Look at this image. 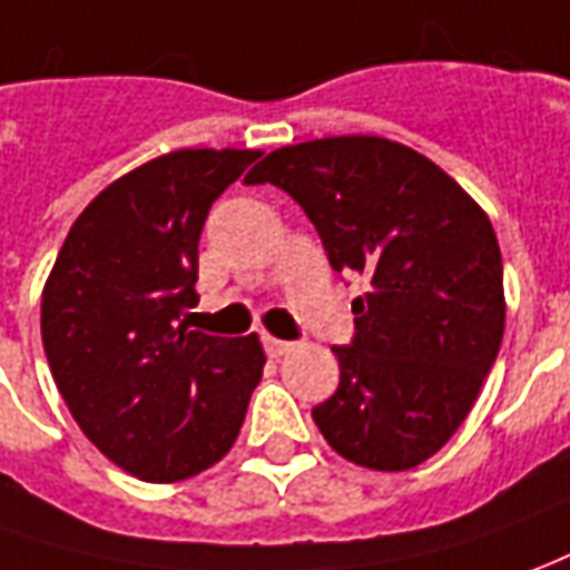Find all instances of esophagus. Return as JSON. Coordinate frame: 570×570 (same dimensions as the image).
<instances>
[{
	"mask_svg": "<svg viewBox=\"0 0 570 570\" xmlns=\"http://www.w3.org/2000/svg\"><path fill=\"white\" fill-rule=\"evenodd\" d=\"M263 347H266V353H269V356H285V353L292 351L294 344L292 341H282V337L266 335L263 337Z\"/></svg>",
	"mask_w": 570,
	"mask_h": 570,
	"instance_id": "obj_1",
	"label": "esophagus"
}]
</instances>
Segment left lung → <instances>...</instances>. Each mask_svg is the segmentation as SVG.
<instances>
[{
  "mask_svg": "<svg viewBox=\"0 0 570 570\" xmlns=\"http://www.w3.org/2000/svg\"><path fill=\"white\" fill-rule=\"evenodd\" d=\"M316 226L335 273L366 278L341 382L313 406L328 446L403 472L456 434L502 344V257L488 214L406 145L332 136L285 145L245 176Z\"/></svg>",
  "mask_w": 570,
  "mask_h": 570,
  "instance_id": "obj_1",
  "label": "left lung"
}]
</instances>
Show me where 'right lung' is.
<instances>
[{"label":"right lung","mask_w":570,"mask_h":570,"mask_svg":"<svg viewBox=\"0 0 570 570\" xmlns=\"http://www.w3.org/2000/svg\"><path fill=\"white\" fill-rule=\"evenodd\" d=\"M261 151L186 148L120 176L70 226L42 292V347L82 434L170 484L229 453L263 375L257 335L179 323L198 304L210 204Z\"/></svg>","instance_id":"add662e5"}]
</instances>
